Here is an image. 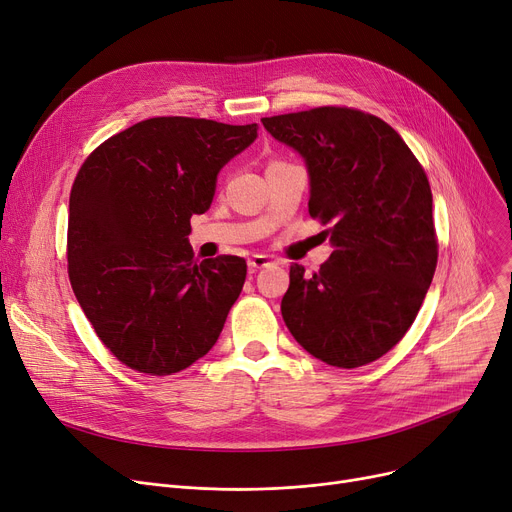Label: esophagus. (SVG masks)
<instances>
[{
	"label": "esophagus",
	"instance_id": "esophagus-1",
	"mask_svg": "<svg viewBox=\"0 0 512 512\" xmlns=\"http://www.w3.org/2000/svg\"><path fill=\"white\" fill-rule=\"evenodd\" d=\"M272 263V259L267 257V255H253L251 259H249V267L251 270H261V267H267Z\"/></svg>",
	"mask_w": 512,
	"mask_h": 512
}]
</instances>
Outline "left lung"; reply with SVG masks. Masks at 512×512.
Segmentation results:
<instances>
[{"label": "left lung", "instance_id": "left-lung-1", "mask_svg": "<svg viewBox=\"0 0 512 512\" xmlns=\"http://www.w3.org/2000/svg\"><path fill=\"white\" fill-rule=\"evenodd\" d=\"M309 174V213L334 253L311 278L290 265L282 317L309 355L353 369L407 334L432 284L438 242L432 188L384 120L348 107L261 118Z\"/></svg>", "mask_w": 512, "mask_h": 512}]
</instances>
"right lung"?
Returning a JSON list of instances; mask_svg holds the SVG:
<instances>
[{"mask_svg": "<svg viewBox=\"0 0 512 512\" xmlns=\"http://www.w3.org/2000/svg\"><path fill=\"white\" fill-rule=\"evenodd\" d=\"M255 139L257 124L151 118L107 139L76 174L70 284L99 340L130 369L172 375L218 342L247 263L197 261L188 234L220 170Z\"/></svg>", "mask_w": 512, "mask_h": 512, "instance_id": "add662e5", "label": "right lung"}]
</instances>
